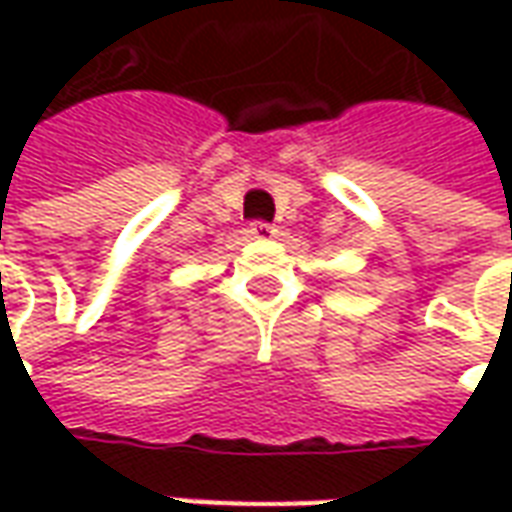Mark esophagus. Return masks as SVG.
Instances as JSON below:
<instances>
[{"mask_svg": "<svg viewBox=\"0 0 512 512\" xmlns=\"http://www.w3.org/2000/svg\"><path fill=\"white\" fill-rule=\"evenodd\" d=\"M249 235H252V238H260V241H266V238H274V235H277V227H271L268 222H252L249 224Z\"/></svg>", "mask_w": 512, "mask_h": 512, "instance_id": "1", "label": "esophagus"}]
</instances>
